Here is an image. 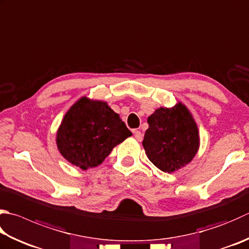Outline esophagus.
<instances>
[{
  "instance_id": "1",
  "label": "esophagus",
  "mask_w": 249,
  "mask_h": 249,
  "mask_svg": "<svg viewBox=\"0 0 249 249\" xmlns=\"http://www.w3.org/2000/svg\"><path fill=\"white\" fill-rule=\"evenodd\" d=\"M133 134H134V139H135V140L139 141V142H141V141H142V139H143V134L141 133L140 131H134Z\"/></svg>"
}]
</instances>
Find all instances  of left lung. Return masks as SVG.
I'll use <instances>...</instances> for the list:
<instances>
[{
    "label": "left lung",
    "mask_w": 249,
    "mask_h": 249,
    "mask_svg": "<svg viewBox=\"0 0 249 249\" xmlns=\"http://www.w3.org/2000/svg\"><path fill=\"white\" fill-rule=\"evenodd\" d=\"M147 124L143 146L159 170L173 173L193 160L199 149V131L186 105L178 102L172 107H159Z\"/></svg>",
    "instance_id": "obj_1"
}]
</instances>
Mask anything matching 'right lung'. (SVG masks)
Listing matches in <instances>:
<instances>
[{
    "label": "right lung",
    "instance_id": "add662e5",
    "mask_svg": "<svg viewBox=\"0 0 249 249\" xmlns=\"http://www.w3.org/2000/svg\"><path fill=\"white\" fill-rule=\"evenodd\" d=\"M131 135L106 102L82 96L63 117L56 132V145L68 162L88 170L101 165L112 148Z\"/></svg>",
    "mask_w": 249,
    "mask_h": 249
}]
</instances>
